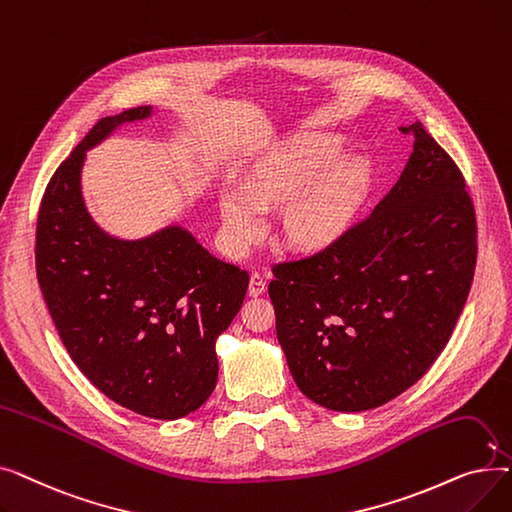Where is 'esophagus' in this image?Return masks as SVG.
Wrapping results in <instances>:
<instances>
[{
    "instance_id": "esophagus-1",
    "label": "esophagus",
    "mask_w": 512,
    "mask_h": 512,
    "mask_svg": "<svg viewBox=\"0 0 512 512\" xmlns=\"http://www.w3.org/2000/svg\"><path fill=\"white\" fill-rule=\"evenodd\" d=\"M265 292V280L259 272H253L251 274V280H249V294L251 297H259V294Z\"/></svg>"
}]
</instances>
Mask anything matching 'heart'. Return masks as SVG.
<instances>
[{"label":"heart","mask_w":512,"mask_h":512,"mask_svg":"<svg viewBox=\"0 0 512 512\" xmlns=\"http://www.w3.org/2000/svg\"><path fill=\"white\" fill-rule=\"evenodd\" d=\"M340 145L309 139L263 159L245 186L226 184L218 207L222 240L230 255L245 257L267 232V211L291 201L282 232L294 247L326 249L351 228L363 199L357 166H335Z\"/></svg>","instance_id":"b5f03b06"}]
</instances>
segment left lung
<instances>
[{"label": "left lung", "instance_id": "obj_1", "mask_svg": "<svg viewBox=\"0 0 512 512\" xmlns=\"http://www.w3.org/2000/svg\"><path fill=\"white\" fill-rule=\"evenodd\" d=\"M413 153L367 218L311 257L274 265L276 334L299 390L359 413L432 367L467 303L475 209L465 178L421 122Z\"/></svg>", "mask_w": 512, "mask_h": 512}]
</instances>
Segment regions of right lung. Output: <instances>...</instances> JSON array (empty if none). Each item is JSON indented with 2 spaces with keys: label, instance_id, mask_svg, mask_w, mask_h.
I'll return each mask as SVG.
<instances>
[{
  "label": "right lung",
  "instance_id": "1",
  "mask_svg": "<svg viewBox=\"0 0 512 512\" xmlns=\"http://www.w3.org/2000/svg\"><path fill=\"white\" fill-rule=\"evenodd\" d=\"M101 118L51 176L37 220V278L68 355L124 409L151 419L197 411L218 382L215 340L232 324L249 274L213 257L178 224L145 238L107 234L87 209V151L128 122Z\"/></svg>",
  "mask_w": 512,
  "mask_h": 512
}]
</instances>
